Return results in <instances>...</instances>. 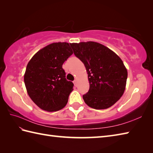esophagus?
<instances>
[{"instance_id":"34e87169","label":"esophagus","mask_w":153,"mask_h":153,"mask_svg":"<svg viewBox=\"0 0 153 153\" xmlns=\"http://www.w3.org/2000/svg\"><path fill=\"white\" fill-rule=\"evenodd\" d=\"M74 85L75 86H76V87L77 86V79L74 81Z\"/></svg>"}]
</instances>
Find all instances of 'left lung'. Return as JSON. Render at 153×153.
I'll return each mask as SVG.
<instances>
[{
  "label": "left lung",
  "instance_id": "8db88e82",
  "mask_svg": "<svg viewBox=\"0 0 153 153\" xmlns=\"http://www.w3.org/2000/svg\"><path fill=\"white\" fill-rule=\"evenodd\" d=\"M74 53L85 65L89 90L83 95L93 108L106 109L118 101L124 92L128 71L118 55L96 42L70 43Z\"/></svg>",
  "mask_w": 153,
  "mask_h": 153
}]
</instances>
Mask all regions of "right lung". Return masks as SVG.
Returning <instances> with one entry per match:
<instances>
[{
    "instance_id": "right-lung-1",
    "label": "right lung",
    "mask_w": 153,
    "mask_h": 153,
    "mask_svg": "<svg viewBox=\"0 0 153 153\" xmlns=\"http://www.w3.org/2000/svg\"><path fill=\"white\" fill-rule=\"evenodd\" d=\"M73 51L68 43H54L39 51L24 74L28 95L42 110L54 112L66 105L74 83L66 78L62 64Z\"/></svg>"
}]
</instances>
